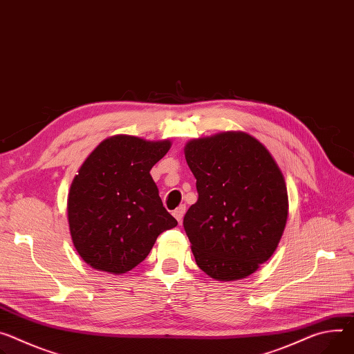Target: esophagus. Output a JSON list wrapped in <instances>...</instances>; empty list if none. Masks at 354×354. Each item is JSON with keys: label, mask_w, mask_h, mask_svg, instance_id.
<instances>
[{"label": "esophagus", "mask_w": 354, "mask_h": 354, "mask_svg": "<svg viewBox=\"0 0 354 354\" xmlns=\"http://www.w3.org/2000/svg\"><path fill=\"white\" fill-rule=\"evenodd\" d=\"M185 212H186V206L185 205H180L175 212H174V216H175V218L180 223L182 221V218H183V216H185Z\"/></svg>", "instance_id": "1"}]
</instances>
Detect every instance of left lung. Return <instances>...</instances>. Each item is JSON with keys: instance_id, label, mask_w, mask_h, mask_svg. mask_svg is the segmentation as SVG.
<instances>
[{"instance_id": "8db88e82", "label": "left lung", "mask_w": 354, "mask_h": 354, "mask_svg": "<svg viewBox=\"0 0 354 354\" xmlns=\"http://www.w3.org/2000/svg\"><path fill=\"white\" fill-rule=\"evenodd\" d=\"M186 162L198 202L183 217L196 264L217 281H236L274 254L288 217L286 186L268 149L241 131L192 140Z\"/></svg>"}]
</instances>
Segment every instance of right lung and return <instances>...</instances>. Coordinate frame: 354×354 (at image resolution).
Masks as SVG:
<instances>
[{
  "label": "right lung",
  "mask_w": 354,
  "mask_h": 354,
  "mask_svg": "<svg viewBox=\"0 0 354 354\" xmlns=\"http://www.w3.org/2000/svg\"><path fill=\"white\" fill-rule=\"evenodd\" d=\"M169 148L168 140L114 136L80 167L69 190L68 218L75 248L91 268L111 274L133 270L156 237L178 224L149 174Z\"/></svg>",
  "instance_id": "right-lung-1"
}]
</instances>
